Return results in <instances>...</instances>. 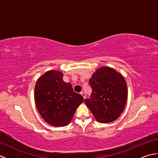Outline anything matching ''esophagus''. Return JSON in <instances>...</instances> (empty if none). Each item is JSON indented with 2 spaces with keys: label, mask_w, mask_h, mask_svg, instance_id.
Returning <instances> with one entry per match:
<instances>
[{
  "label": "esophagus",
  "mask_w": 158,
  "mask_h": 158,
  "mask_svg": "<svg viewBox=\"0 0 158 158\" xmlns=\"http://www.w3.org/2000/svg\"><path fill=\"white\" fill-rule=\"evenodd\" d=\"M80 94H81V95H82V96L83 97V98L85 99V98H86V95H85V94L84 92H81L80 93Z\"/></svg>",
  "instance_id": "esophagus-1"
}]
</instances>
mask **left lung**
Masks as SVG:
<instances>
[{"label": "left lung", "instance_id": "left-lung-1", "mask_svg": "<svg viewBox=\"0 0 158 158\" xmlns=\"http://www.w3.org/2000/svg\"><path fill=\"white\" fill-rule=\"evenodd\" d=\"M89 85L92 89L87 106L100 123L112 122L120 116L127 99L125 79L115 69L102 67L93 74Z\"/></svg>", "mask_w": 158, "mask_h": 158}]
</instances>
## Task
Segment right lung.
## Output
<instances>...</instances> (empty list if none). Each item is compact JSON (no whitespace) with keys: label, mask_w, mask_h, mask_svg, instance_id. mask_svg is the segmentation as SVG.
Returning a JSON list of instances; mask_svg holds the SVG:
<instances>
[{"label":"right lung","mask_w":158,"mask_h":158,"mask_svg":"<svg viewBox=\"0 0 158 158\" xmlns=\"http://www.w3.org/2000/svg\"><path fill=\"white\" fill-rule=\"evenodd\" d=\"M60 71L49 70L36 81L35 100L43 119L56 127L66 126L73 119L83 97L73 91L72 85L65 83Z\"/></svg>","instance_id":"right-lung-1"}]
</instances>
